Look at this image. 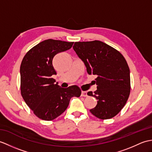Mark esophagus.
Returning <instances> with one entry per match:
<instances>
[{
    "label": "esophagus",
    "mask_w": 152,
    "mask_h": 152,
    "mask_svg": "<svg viewBox=\"0 0 152 152\" xmlns=\"http://www.w3.org/2000/svg\"><path fill=\"white\" fill-rule=\"evenodd\" d=\"M81 96L86 97V96H87V93L86 92V91H82V94H81Z\"/></svg>",
    "instance_id": "obj_1"
}]
</instances>
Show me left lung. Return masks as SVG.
I'll use <instances>...</instances> for the list:
<instances>
[{"label":"left lung","instance_id":"obj_1","mask_svg":"<svg viewBox=\"0 0 152 152\" xmlns=\"http://www.w3.org/2000/svg\"><path fill=\"white\" fill-rule=\"evenodd\" d=\"M73 48L82 60L89 75L96 76L97 90L89 96L96 98L97 105L90 112L97 118L114 117L128 100L130 73L128 63L121 53L100 41L75 42Z\"/></svg>","mask_w":152,"mask_h":152}]
</instances>
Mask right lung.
<instances>
[{"label": "right lung", "instance_id": "1", "mask_svg": "<svg viewBox=\"0 0 152 152\" xmlns=\"http://www.w3.org/2000/svg\"><path fill=\"white\" fill-rule=\"evenodd\" d=\"M73 43L51 39L45 40L31 48L21 62V95L40 119L52 121L57 118L67 108L70 98L81 95L77 86L62 88L51 77L56 75L53 58L58 53L69 50Z\"/></svg>", "mask_w": 152, "mask_h": 152}]
</instances>
